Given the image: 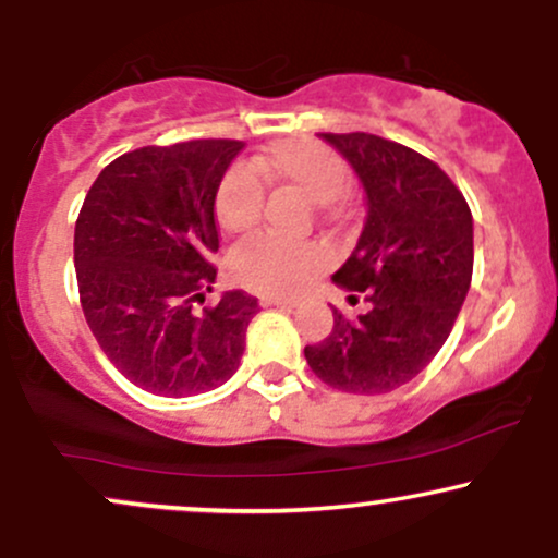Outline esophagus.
<instances>
[{
	"mask_svg": "<svg viewBox=\"0 0 558 558\" xmlns=\"http://www.w3.org/2000/svg\"><path fill=\"white\" fill-rule=\"evenodd\" d=\"M262 306H296V299H283V296H259Z\"/></svg>",
	"mask_w": 558,
	"mask_h": 558,
	"instance_id": "esophagus-1",
	"label": "esophagus"
}]
</instances>
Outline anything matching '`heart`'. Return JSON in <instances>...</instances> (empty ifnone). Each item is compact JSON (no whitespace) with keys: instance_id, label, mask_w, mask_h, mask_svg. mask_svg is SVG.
I'll use <instances>...</instances> for the list:
<instances>
[{"instance_id":"heart-1","label":"heart","mask_w":558,"mask_h":558,"mask_svg":"<svg viewBox=\"0 0 558 558\" xmlns=\"http://www.w3.org/2000/svg\"><path fill=\"white\" fill-rule=\"evenodd\" d=\"M248 173L230 170L217 185L215 220L222 233L246 235L259 226L265 209V189H291L310 198L325 220L345 213L349 165L323 141L288 136L252 157ZM330 252L323 243H291L272 235H254L233 248L228 259L230 278L248 291L267 296H286L310 283L328 267Z\"/></svg>"}]
</instances>
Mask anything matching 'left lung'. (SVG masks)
Instances as JSON below:
<instances>
[{
  "label": "left lung",
  "mask_w": 558,
  "mask_h": 558,
  "mask_svg": "<svg viewBox=\"0 0 558 558\" xmlns=\"http://www.w3.org/2000/svg\"><path fill=\"white\" fill-rule=\"evenodd\" d=\"M356 170L367 222L338 286L362 293L367 315L332 310L325 341L304 356L319 380L345 393H388L417 377L457 323L472 283V213L433 159L373 133H319Z\"/></svg>",
  "instance_id": "8db88e82"
}]
</instances>
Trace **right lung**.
<instances>
[{"instance_id":"add662e5","label":"right lung","mask_w":558,"mask_h":558,"mask_svg":"<svg viewBox=\"0 0 558 558\" xmlns=\"http://www.w3.org/2000/svg\"><path fill=\"white\" fill-rule=\"evenodd\" d=\"M241 149L233 138L141 146L83 198L73 241L83 315L107 360L149 393H204L241 364L257 299L228 291L196 310L217 278V185Z\"/></svg>"}]
</instances>
